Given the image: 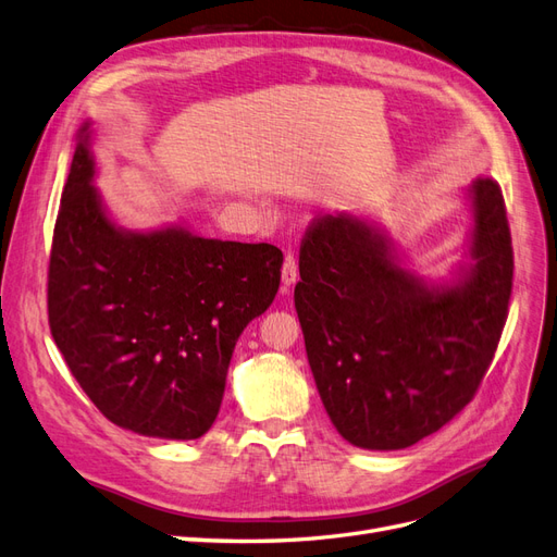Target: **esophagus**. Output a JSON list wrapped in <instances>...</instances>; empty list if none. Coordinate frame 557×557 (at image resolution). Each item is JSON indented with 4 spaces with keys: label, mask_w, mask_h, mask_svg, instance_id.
I'll list each match as a JSON object with an SVG mask.
<instances>
[{
    "label": "esophagus",
    "mask_w": 557,
    "mask_h": 557,
    "mask_svg": "<svg viewBox=\"0 0 557 557\" xmlns=\"http://www.w3.org/2000/svg\"><path fill=\"white\" fill-rule=\"evenodd\" d=\"M296 280H298V265H296L294 253H287L282 263V284L284 287H292V284H296Z\"/></svg>",
    "instance_id": "obj_1"
}]
</instances>
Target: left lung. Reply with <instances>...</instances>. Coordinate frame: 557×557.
<instances>
[{
  "instance_id": "left-lung-1",
  "label": "left lung",
  "mask_w": 557,
  "mask_h": 557,
  "mask_svg": "<svg viewBox=\"0 0 557 557\" xmlns=\"http://www.w3.org/2000/svg\"><path fill=\"white\" fill-rule=\"evenodd\" d=\"M462 261L424 277L377 221H312L294 306L317 392L338 434L363 450H401L438 432L479 389L506 322L511 233L499 186L462 188Z\"/></svg>"
}]
</instances>
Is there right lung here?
<instances>
[{
	"label": "right lung",
	"mask_w": 557,
	"mask_h": 557,
	"mask_svg": "<svg viewBox=\"0 0 557 557\" xmlns=\"http://www.w3.org/2000/svg\"><path fill=\"white\" fill-rule=\"evenodd\" d=\"M92 121L76 133L49 265V324L114 424L194 441L214 424L237 338L280 289L282 251L184 224H116L95 188Z\"/></svg>",
	"instance_id": "1"
}]
</instances>
